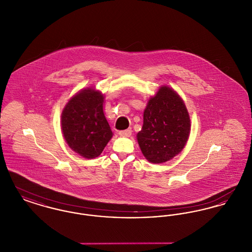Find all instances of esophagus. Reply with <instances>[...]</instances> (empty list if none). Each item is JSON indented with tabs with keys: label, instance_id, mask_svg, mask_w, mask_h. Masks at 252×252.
Instances as JSON below:
<instances>
[{
	"label": "esophagus",
	"instance_id": "1",
	"mask_svg": "<svg viewBox=\"0 0 252 252\" xmlns=\"http://www.w3.org/2000/svg\"><path fill=\"white\" fill-rule=\"evenodd\" d=\"M131 134V128H127V129H126V130H121V131H119V135L124 136V137H129Z\"/></svg>",
	"mask_w": 252,
	"mask_h": 252
}]
</instances>
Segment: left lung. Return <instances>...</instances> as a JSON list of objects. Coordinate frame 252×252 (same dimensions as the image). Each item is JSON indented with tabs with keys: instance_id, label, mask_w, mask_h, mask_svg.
Here are the masks:
<instances>
[{
	"instance_id": "1",
	"label": "left lung",
	"mask_w": 252,
	"mask_h": 252,
	"mask_svg": "<svg viewBox=\"0 0 252 252\" xmlns=\"http://www.w3.org/2000/svg\"><path fill=\"white\" fill-rule=\"evenodd\" d=\"M189 113L180 95L161 87L144 109V125L137 140L144 156L152 163H162L178 155L189 138Z\"/></svg>"
}]
</instances>
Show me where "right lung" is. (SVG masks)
<instances>
[{"label": "right lung", "instance_id": "add662e5", "mask_svg": "<svg viewBox=\"0 0 252 252\" xmlns=\"http://www.w3.org/2000/svg\"><path fill=\"white\" fill-rule=\"evenodd\" d=\"M103 103L101 93L93 89L84 90L70 99L61 115L62 132L67 144L86 158L99 156L112 137Z\"/></svg>", "mask_w": 252, "mask_h": 252}]
</instances>
